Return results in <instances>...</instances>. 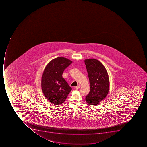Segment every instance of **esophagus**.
Masks as SVG:
<instances>
[{"label":"esophagus","mask_w":147,"mask_h":147,"mask_svg":"<svg viewBox=\"0 0 147 147\" xmlns=\"http://www.w3.org/2000/svg\"><path fill=\"white\" fill-rule=\"evenodd\" d=\"M80 86L79 85V86H77L75 87V89H76V90H78V89H80Z\"/></svg>","instance_id":"34e87169"}]
</instances>
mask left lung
<instances>
[{
  "instance_id": "1",
  "label": "left lung",
  "mask_w": 147,
  "mask_h": 147,
  "mask_svg": "<svg viewBox=\"0 0 147 147\" xmlns=\"http://www.w3.org/2000/svg\"><path fill=\"white\" fill-rule=\"evenodd\" d=\"M90 85V91L86 101L90 105H96L105 98L109 89L108 72L103 64L95 59L84 60Z\"/></svg>"
}]
</instances>
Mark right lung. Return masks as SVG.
I'll return each instance as SVG.
<instances>
[{"label":"right lung","instance_id":"add662e5","mask_svg":"<svg viewBox=\"0 0 147 147\" xmlns=\"http://www.w3.org/2000/svg\"><path fill=\"white\" fill-rule=\"evenodd\" d=\"M72 61L63 57L55 58L45 68L41 79L44 95L51 103L60 105L66 100L72 88L62 76Z\"/></svg>","mask_w":147,"mask_h":147}]
</instances>
